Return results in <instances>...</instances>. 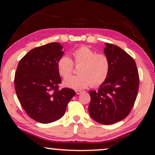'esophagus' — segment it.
Returning a JSON list of instances; mask_svg holds the SVG:
<instances>
[{
  "mask_svg": "<svg viewBox=\"0 0 155 155\" xmlns=\"http://www.w3.org/2000/svg\"><path fill=\"white\" fill-rule=\"evenodd\" d=\"M83 91H82V90H76V93H77V94H81V93L83 92Z\"/></svg>",
  "mask_w": 155,
  "mask_h": 155,
  "instance_id": "esophagus-1",
  "label": "esophagus"
}]
</instances>
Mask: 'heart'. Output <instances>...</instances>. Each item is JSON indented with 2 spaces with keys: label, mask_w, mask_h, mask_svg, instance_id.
Returning a JSON list of instances; mask_svg holds the SVG:
<instances>
[{
  "label": "heart",
  "mask_w": 155,
  "mask_h": 155,
  "mask_svg": "<svg viewBox=\"0 0 155 155\" xmlns=\"http://www.w3.org/2000/svg\"><path fill=\"white\" fill-rule=\"evenodd\" d=\"M74 65L80 66L77 76L68 77L74 69V64L68 56H63L57 62V70L65 87L81 90L91 85L98 87L106 81L110 69L109 57L104 53H97L86 46L77 48L72 52Z\"/></svg>",
  "instance_id": "heart-1"
}]
</instances>
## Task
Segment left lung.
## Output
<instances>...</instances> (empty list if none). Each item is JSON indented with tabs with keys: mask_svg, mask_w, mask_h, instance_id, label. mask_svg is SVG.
<instances>
[{
	"mask_svg": "<svg viewBox=\"0 0 155 155\" xmlns=\"http://www.w3.org/2000/svg\"><path fill=\"white\" fill-rule=\"evenodd\" d=\"M104 52L110 61L106 81L97 91H90V116L103 124H112L129 114L137 98L140 77L135 61L117 46L106 43Z\"/></svg>",
	"mask_w": 155,
	"mask_h": 155,
	"instance_id": "1",
	"label": "left lung"
}]
</instances>
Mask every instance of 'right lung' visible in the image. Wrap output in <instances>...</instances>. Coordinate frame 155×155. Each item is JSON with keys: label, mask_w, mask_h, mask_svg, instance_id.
<instances>
[{"label": "right lung", "mask_w": 155, "mask_h": 155, "mask_svg": "<svg viewBox=\"0 0 155 155\" xmlns=\"http://www.w3.org/2000/svg\"><path fill=\"white\" fill-rule=\"evenodd\" d=\"M59 42L33 48L22 57L15 74L14 85L21 106L35 121L48 124L64 115L76 92L69 88L59 90L61 83L57 62L63 56Z\"/></svg>", "instance_id": "1"}]
</instances>
